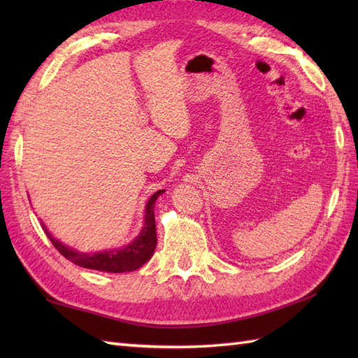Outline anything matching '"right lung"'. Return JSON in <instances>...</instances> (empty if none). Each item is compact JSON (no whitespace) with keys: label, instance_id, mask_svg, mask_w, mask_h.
I'll return each instance as SVG.
<instances>
[{"label":"right lung","instance_id":"obj_1","mask_svg":"<svg viewBox=\"0 0 358 358\" xmlns=\"http://www.w3.org/2000/svg\"><path fill=\"white\" fill-rule=\"evenodd\" d=\"M164 191H158L150 196V200L146 204V217H144V224L141 234L136 237L131 245L120 249V250H106V252L98 254H85L77 252V250L69 249L64 246L63 243L57 241L55 238L45 229L43 224V229L45 231L52 245L67 260L81 266V268L87 269H96L104 272H131L136 271L146 263L154 254L157 248V229H155V214H154V203L157 201L158 195Z\"/></svg>","mask_w":358,"mask_h":358}]
</instances>
